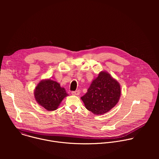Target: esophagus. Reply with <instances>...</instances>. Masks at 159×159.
<instances>
[{
    "label": "esophagus",
    "instance_id": "obj_1",
    "mask_svg": "<svg viewBox=\"0 0 159 159\" xmlns=\"http://www.w3.org/2000/svg\"><path fill=\"white\" fill-rule=\"evenodd\" d=\"M72 95H74V96H78V95H79V94H80V91L79 90H75V91H72Z\"/></svg>",
    "mask_w": 159,
    "mask_h": 159
}]
</instances>
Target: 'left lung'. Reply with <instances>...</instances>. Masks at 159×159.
Listing matches in <instances>:
<instances>
[{"mask_svg": "<svg viewBox=\"0 0 159 159\" xmlns=\"http://www.w3.org/2000/svg\"><path fill=\"white\" fill-rule=\"evenodd\" d=\"M121 96L120 84L107 72H101L81 98L87 109L99 115L110 111Z\"/></svg>", "mask_w": 159, "mask_h": 159, "instance_id": "8db88e82", "label": "left lung"}]
</instances>
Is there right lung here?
<instances>
[{
  "label": "right lung",
  "instance_id": "1",
  "mask_svg": "<svg viewBox=\"0 0 159 159\" xmlns=\"http://www.w3.org/2000/svg\"><path fill=\"white\" fill-rule=\"evenodd\" d=\"M66 96L68 94L65 89L51 79L41 80L34 90L36 102L48 111L56 110Z\"/></svg>",
  "mask_w": 159,
  "mask_h": 159
}]
</instances>
